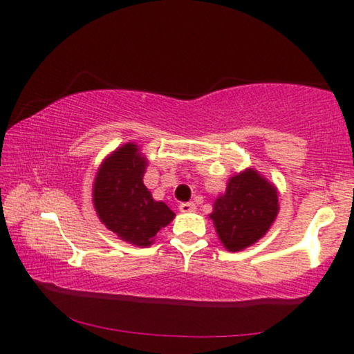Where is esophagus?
I'll list each match as a JSON object with an SVG mask.
<instances>
[{
	"label": "esophagus",
	"mask_w": 354,
	"mask_h": 354,
	"mask_svg": "<svg viewBox=\"0 0 354 354\" xmlns=\"http://www.w3.org/2000/svg\"><path fill=\"white\" fill-rule=\"evenodd\" d=\"M196 209L194 203H180V211L181 213H191V211Z\"/></svg>",
	"instance_id": "esophagus-1"
}]
</instances>
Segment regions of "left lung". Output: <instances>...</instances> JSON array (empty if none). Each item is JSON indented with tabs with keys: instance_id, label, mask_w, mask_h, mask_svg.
Segmentation results:
<instances>
[{
	"instance_id": "8db88e82",
	"label": "left lung",
	"mask_w": 354,
	"mask_h": 354,
	"mask_svg": "<svg viewBox=\"0 0 354 354\" xmlns=\"http://www.w3.org/2000/svg\"><path fill=\"white\" fill-rule=\"evenodd\" d=\"M278 191L254 169L234 174L216 198L209 218L228 251H241L263 238L278 216Z\"/></svg>"
}]
</instances>
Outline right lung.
<instances>
[{
  "label": "right lung",
  "instance_id": "1",
  "mask_svg": "<svg viewBox=\"0 0 354 354\" xmlns=\"http://www.w3.org/2000/svg\"><path fill=\"white\" fill-rule=\"evenodd\" d=\"M148 163L135 143L113 151L96 174L93 203L104 226L123 241L149 246L161 228L173 221L174 213L163 201H154L143 185Z\"/></svg>",
  "mask_w": 354,
  "mask_h": 354
}]
</instances>
